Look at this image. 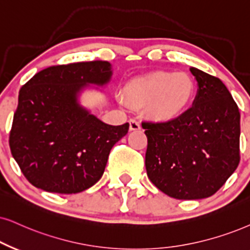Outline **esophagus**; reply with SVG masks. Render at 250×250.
<instances>
[{
	"label": "esophagus",
	"mask_w": 250,
	"mask_h": 250,
	"mask_svg": "<svg viewBox=\"0 0 250 250\" xmlns=\"http://www.w3.org/2000/svg\"><path fill=\"white\" fill-rule=\"evenodd\" d=\"M129 129H130L131 131L140 130V129H141L140 121H137V120H135V119L129 120Z\"/></svg>",
	"instance_id": "34e87169"
}]
</instances>
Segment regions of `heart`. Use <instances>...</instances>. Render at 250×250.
Listing matches in <instances>:
<instances>
[{
    "instance_id": "obj_1",
    "label": "heart",
    "mask_w": 250,
    "mask_h": 250,
    "mask_svg": "<svg viewBox=\"0 0 250 250\" xmlns=\"http://www.w3.org/2000/svg\"><path fill=\"white\" fill-rule=\"evenodd\" d=\"M195 94V82L185 72L156 71L135 78L125 87V96L132 105L146 106L147 114L162 122L180 118ZM118 102L125 104L122 96H118Z\"/></svg>"
}]
</instances>
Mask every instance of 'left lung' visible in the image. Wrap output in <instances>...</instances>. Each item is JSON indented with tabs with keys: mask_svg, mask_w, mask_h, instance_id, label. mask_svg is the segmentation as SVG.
<instances>
[{
	"mask_svg": "<svg viewBox=\"0 0 250 250\" xmlns=\"http://www.w3.org/2000/svg\"><path fill=\"white\" fill-rule=\"evenodd\" d=\"M192 107L168 122H144L148 179L176 200L210 197L240 162V112L225 84L191 67Z\"/></svg>",
	"mask_w": 250,
	"mask_h": 250,
	"instance_id": "1",
	"label": "left lung"
}]
</instances>
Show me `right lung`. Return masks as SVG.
Instances as JSON below:
<instances>
[{
    "mask_svg": "<svg viewBox=\"0 0 250 250\" xmlns=\"http://www.w3.org/2000/svg\"><path fill=\"white\" fill-rule=\"evenodd\" d=\"M112 76L109 62H78L43 69L21 86L9 144L34 187L76 194L102 178L129 123L107 125L82 105L81 97L86 90L102 92Z\"/></svg>",
    "mask_w": 250,
    "mask_h": 250,
    "instance_id": "add662e5",
    "label": "right lung"
}]
</instances>
